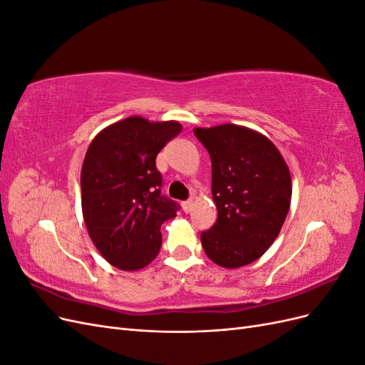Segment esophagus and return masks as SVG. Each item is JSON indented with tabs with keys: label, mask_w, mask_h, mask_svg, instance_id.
Returning <instances> with one entry per match:
<instances>
[{
	"label": "esophagus",
	"mask_w": 365,
	"mask_h": 365,
	"mask_svg": "<svg viewBox=\"0 0 365 365\" xmlns=\"http://www.w3.org/2000/svg\"><path fill=\"white\" fill-rule=\"evenodd\" d=\"M192 205H193L192 200H187V201H184V202H182V210H184L185 213H189L190 210H192Z\"/></svg>",
	"instance_id": "esophagus-1"
}]
</instances>
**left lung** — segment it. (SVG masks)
<instances>
[{
	"label": "left lung",
	"instance_id": "obj_1",
	"mask_svg": "<svg viewBox=\"0 0 365 365\" xmlns=\"http://www.w3.org/2000/svg\"><path fill=\"white\" fill-rule=\"evenodd\" d=\"M212 158L217 219L201 233L210 260L239 268L257 260L279 236L292 195L289 169L279 149L256 130L237 125L196 128Z\"/></svg>",
	"mask_w": 365,
	"mask_h": 365
}]
</instances>
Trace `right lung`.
<instances>
[{
    "label": "right lung",
    "instance_id": "right-lung-1",
    "mask_svg": "<svg viewBox=\"0 0 365 365\" xmlns=\"http://www.w3.org/2000/svg\"><path fill=\"white\" fill-rule=\"evenodd\" d=\"M182 130L178 121L129 117L105 128L82 165V213L88 235L113 267L145 268L161 248V225L178 202L161 193L158 152Z\"/></svg>",
    "mask_w": 365,
    "mask_h": 365
}]
</instances>
